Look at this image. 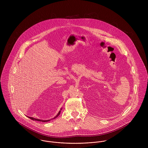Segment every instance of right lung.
<instances>
[{
    "instance_id": "1",
    "label": "right lung",
    "mask_w": 148,
    "mask_h": 148,
    "mask_svg": "<svg viewBox=\"0 0 148 148\" xmlns=\"http://www.w3.org/2000/svg\"><path fill=\"white\" fill-rule=\"evenodd\" d=\"M62 108L60 109V110L59 112V113L57 114V115L53 118V119H56V117H58L59 116V114H60V112H61V110H62ZM28 118H29L30 119H31V120H35V121H42V122H48V121H50L51 120H40V119H35V118H34V117H28V116H27ZM51 119V120H52Z\"/></svg>"
}]
</instances>
